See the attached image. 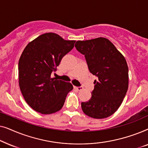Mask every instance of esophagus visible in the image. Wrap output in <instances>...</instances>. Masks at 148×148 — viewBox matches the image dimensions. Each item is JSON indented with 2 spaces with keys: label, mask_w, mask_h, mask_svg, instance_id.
<instances>
[{
  "label": "esophagus",
  "mask_w": 148,
  "mask_h": 148,
  "mask_svg": "<svg viewBox=\"0 0 148 148\" xmlns=\"http://www.w3.org/2000/svg\"><path fill=\"white\" fill-rule=\"evenodd\" d=\"M74 89H75V90H78V91H80L82 90V87L80 86V87H76V86H74Z\"/></svg>",
  "instance_id": "34e87169"
}]
</instances>
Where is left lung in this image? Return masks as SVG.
I'll return each instance as SVG.
<instances>
[{
  "label": "left lung",
  "mask_w": 148,
  "mask_h": 148,
  "mask_svg": "<svg viewBox=\"0 0 148 148\" xmlns=\"http://www.w3.org/2000/svg\"><path fill=\"white\" fill-rule=\"evenodd\" d=\"M84 54L91 73L96 75L90 100L82 102L83 112L94 119H104L114 114L122 104L129 86L126 60L110 40L105 38L75 43Z\"/></svg>",
  "instance_id": "left-lung-1"
}]
</instances>
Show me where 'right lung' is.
I'll list each match as a JSON object with an SVG mask.
<instances>
[{"label": "right lung", "instance_id": "obj_1", "mask_svg": "<svg viewBox=\"0 0 148 148\" xmlns=\"http://www.w3.org/2000/svg\"><path fill=\"white\" fill-rule=\"evenodd\" d=\"M75 40H65L54 33L38 36L26 46L19 60V84L26 102L41 114L60 110L71 83L51 77L62 57L74 47Z\"/></svg>", "mask_w": 148, "mask_h": 148}]
</instances>
